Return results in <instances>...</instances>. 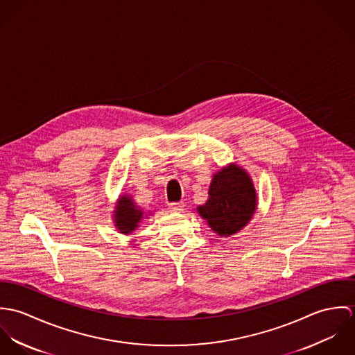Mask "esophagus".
Segmentation results:
<instances>
[{
    "mask_svg": "<svg viewBox=\"0 0 355 355\" xmlns=\"http://www.w3.org/2000/svg\"><path fill=\"white\" fill-rule=\"evenodd\" d=\"M183 207H184V202H172L169 203V209H171V211H182L183 210Z\"/></svg>",
    "mask_w": 355,
    "mask_h": 355,
    "instance_id": "esophagus-1",
    "label": "esophagus"
}]
</instances>
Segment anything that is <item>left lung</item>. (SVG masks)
<instances>
[{
  "mask_svg": "<svg viewBox=\"0 0 355 355\" xmlns=\"http://www.w3.org/2000/svg\"><path fill=\"white\" fill-rule=\"evenodd\" d=\"M257 196L249 175L236 165L221 169L213 176L209 200L198 207L209 227L218 235L241 231L252 218Z\"/></svg>",
  "mask_w": 355,
  "mask_h": 355,
  "instance_id": "left-lung-1",
  "label": "left lung"
}]
</instances>
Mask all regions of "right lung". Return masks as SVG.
Returning <instances> with one entry per match:
<instances>
[{
  "label": "right lung",
  "instance_id": "right-lung-1",
  "mask_svg": "<svg viewBox=\"0 0 355 355\" xmlns=\"http://www.w3.org/2000/svg\"><path fill=\"white\" fill-rule=\"evenodd\" d=\"M116 207L117 210L114 216L116 217L114 225L117 227L119 231H121V234L132 232L138 227V223L144 216V211L138 206H135V203L132 202L130 197H125V196L120 198Z\"/></svg>",
  "mask_w": 355,
  "mask_h": 355
}]
</instances>
